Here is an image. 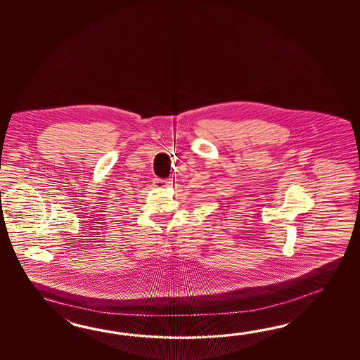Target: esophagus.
<instances>
[{
  "mask_svg": "<svg viewBox=\"0 0 360 360\" xmlns=\"http://www.w3.org/2000/svg\"><path fill=\"white\" fill-rule=\"evenodd\" d=\"M153 185L155 188H167V186L172 185V181L169 180V179H158V177H155L153 180Z\"/></svg>",
  "mask_w": 360,
  "mask_h": 360,
  "instance_id": "esophagus-1",
  "label": "esophagus"
}]
</instances>
